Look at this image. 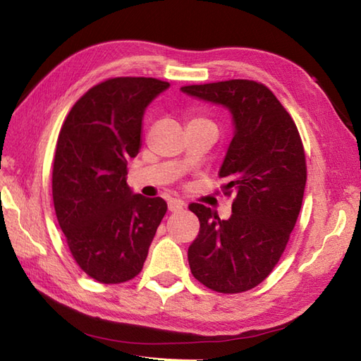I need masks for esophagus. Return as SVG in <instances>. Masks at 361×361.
Here are the masks:
<instances>
[{
    "instance_id": "obj_1",
    "label": "esophagus",
    "mask_w": 361,
    "mask_h": 361,
    "mask_svg": "<svg viewBox=\"0 0 361 361\" xmlns=\"http://www.w3.org/2000/svg\"><path fill=\"white\" fill-rule=\"evenodd\" d=\"M167 208L171 212H181L183 208H185V203L180 202V200H169Z\"/></svg>"
}]
</instances>
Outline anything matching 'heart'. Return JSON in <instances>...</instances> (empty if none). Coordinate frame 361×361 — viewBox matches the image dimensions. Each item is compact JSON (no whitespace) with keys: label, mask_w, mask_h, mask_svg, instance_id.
I'll return each mask as SVG.
<instances>
[{"label":"heart","mask_w":361,"mask_h":361,"mask_svg":"<svg viewBox=\"0 0 361 361\" xmlns=\"http://www.w3.org/2000/svg\"><path fill=\"white\" fill-rule=\"evenodd\" d=\"M192 121H204V119H202V118H195V119H192ZM190 121V122H192ZM204 122H208V121H204Z\"/></svg>","instance_id":"b5f03b06"}]
</instances>
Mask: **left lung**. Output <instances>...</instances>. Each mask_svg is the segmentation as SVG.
Segmentation results:
<instances>
[{"instance_id": "obj_1", "label": "left lung", "mask_w": 361, "mask_h": 361, "mask_svg": "<svg viewBox=\"0 0 361 361\" xmlns=\"http://www.w3.org/2000/svg\"><path fill=\"white\" fill-rule=\"evenodd\" d=\"M183 93L225 106L234 136L220 167L228 220L192 203L200 233L188 250L194 278L220 293L255 288L279 262L301 211L307 166L293 119L262 83L225 80L181 87Z\"/></svg>"}]
</instances>
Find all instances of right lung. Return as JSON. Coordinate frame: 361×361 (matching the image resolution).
Listing matches in <instances>:
<instances>
[{
	"instance_id": "1",
	"label": "right lung",
	"mask_w": 361,
	"mask_h": 361,
	"mask_svg": "<svg viewBox=\"0 0 361 361\" xmlns=\"http://www.w3.org/2000/svg\"><path fill=\"white\" fill-rule=\"evenodd\" d=\"M169 87L152 78L105 80L74 104L59 133L56 216L75 262L102 283L140 274L167 211L161 197L130 189L127 163L140 153L145 109Z\"/></svg>"
}]
</instances>
